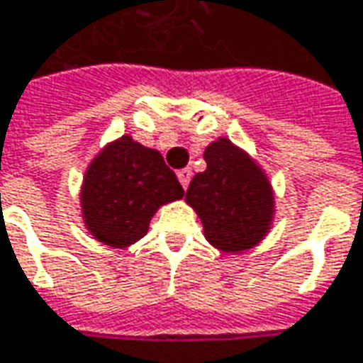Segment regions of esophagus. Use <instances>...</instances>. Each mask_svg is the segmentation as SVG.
Returning a JSON list of instances; mask_svg holds the SVG:
<instances>
[{
    "mask_svg": "<svg viewBox=\"0 0 363 363\" xmlns=\"http://www.w3.org/2000/svg\"><path fill=\"white\" fill-rule=\"evenodd\" d=\"M177 179H179L182 187H184V189H187V186H189V179H191V169H189V167L179 169V172H177Z\"/></svg>",
    "mask_w": 363,
    "mask_h": 363,
    "instance_id": "esophagus-1",
    "label": "esophagus"
}]
</instances>
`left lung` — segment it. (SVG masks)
<instances>
[{
	"label": "left lung",
	"mask_w": 363,
	"mask_h": 363,
	"mask_svg": "<svg viewBox=\"0 0 363 363\" xmlns=\"http://www.w3.org/2000/svg\"><path fill=\"white\" fill-rule=\"evenodd\" d=\"M207 167L194 176L186 203L203 225L207 243L221 253L251 251L271 233L274 189L249 152L219 136L203 152Z\"/></svg>",
	"instance_id": "left-lung-1"
}]
</instances>
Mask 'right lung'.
Here are the masks:
<instances>
[{"mask_svg": "<svg viewBox=\"0 0 363 363\" xmlns=\"http://www.w3.org/2000/svg\"><path fill=\"white\" fill-rule=\"evenodd\" d=\"M182 197L184 187L164 156L124 134L104 144L86 166L79 206L92 239L112 249H128L146 237L160 207Z\"/></svg>", "mask_w": 363, "mask_h": 363, "instance_id": "1", "label": "right lung"}]
</instances>
